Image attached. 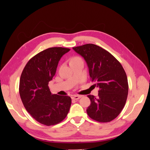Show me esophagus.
Segmentation results:
<instances>
[{"label":"esophagus","instance_id":"1","mask_svg":"<svg viewBox=\"0 0 150 150\" xmlns=\"http://www.w3.org/2000/svg\"><path fill=\"white\" fill-rule=\"evenodd\" d=\"M81 98V96H79V95H74L72 96V99H75V100H78L79 98Z\"/></svg>","mask_w":150,"mask_h":150}]
</instances>
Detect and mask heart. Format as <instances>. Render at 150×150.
Masks as SVG:
<instances>
[{"label": "heart", "instance_id": "heart-1", "mask_svg": "<svg viewBox=\"0 0 150 150\" xmlns=\"http://www.w3.org/2000/svg\"><path fill=\"white\" fill-rule=\"evenodd\" d=\"M81 58H80V57H73V58L72 59L71 62L75 61H78V60H81Z\"/></svg>", "mask_w": 150, "mask_h": 150}]
</instances>
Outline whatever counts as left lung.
I'll list each match as a JSON object with an SVG mask.
<instances>
[{"instance_id":"1","label":"left lung","mask_w":150,"mask_h":150,"mask_svg":"<svg viewBox=\"0 0 150 150\" xmlns=\"http://www.w3.org/2000/svg\"><path fill=\"white\" fill-rule=\"evenodd\" d=\"M87 62L92 81L96 83L98 98L88 95L87 113L101 122L115 120L123 109L128 94V83L121 63L106 50L93 44L72 47Z\"/></svg>"}]
</instances>
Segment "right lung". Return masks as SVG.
Instances as JSON below:
<instances>
[{
	"mask_svg": "<svg viewBox=\"0 0 150 150\" xmlns=\"http://www.w3.org/2000/svg\"><path fill=\"white\" fill-rule=\"evenodd\" d=\"M70 49L51 47L37 54L27 63L21 76L19 94L25 110L40 123H59L69 112L71 98L52 94L49 82L55 75L61 57Z\"/></svg>",
	"mask_w": 150,
	"mask_h": 150,
	"instance_id": "1",
	"label": "right lung"
}]
</instances>
